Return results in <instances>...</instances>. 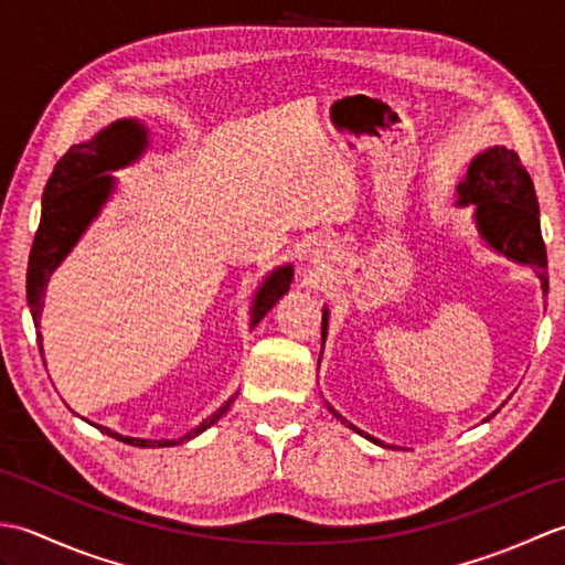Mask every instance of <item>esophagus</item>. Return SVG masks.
<instances>
[{
  "mask_svg": "<svg viewBox=\"0 0 565 565\" xmlns=\"http://www.w3.org/2000/svg\"><path fill=\"white\" fill-rule=\"evenodd\" d=\"M316 262H320V259H316Z\"/></svg>",
  "mask_w": 565,
  "mask_h": 565,
  "instance_id": "34e87169",
  "label": "esophagus"
}]
</instances>
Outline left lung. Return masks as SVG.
Returning a JSON list of instances; mask_svg holds the SVG:
<instances>
[{
	"mask_svg": "<svg viewBox=\"0 0 565 565\" xmlns=\"http://www.w3.org/2000/svg\"><path fill=\"white\" fill-rule=\"evenodd\" d=\"M456 206H473V223L483 243L510 262L532 267L539 284H542V296H548L546 247L542 223H539V201L532 177L522 167L518 152L508 150L505 146H493L478 152L468 164L466 177L456 184ZM328 328L330 310L326 306L322 308V344H326ZM326 405L342 425L359 431L364 439L379 444L383 449H393L391 444H383L381 439L354 427L330 403ZM493 415H488L483 423H488Z\"/></svg>",
	"mask_w": 565,
	"mask_h": 565,
	"instance_id": "obj_1",
	"label": "left lung"
}]
</instances>
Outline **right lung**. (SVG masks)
Masks as SVG:
<instances>
[{"mask_svg": "<svg viewBox=\"0 0 565 565\" xmlns=\"http://www.w3.org/2000/svg\"><path fill=\"white\" fill-rule=\"evenodd\" d=\"M148 148H150L148 126L140 124L138 118H118V121L102 128L99 134L89 138L87 142L72 146L55 164V170L51 179H47L45 191H43L41 225H39V233L33 237L29 274H26V298H29V308H31V318L35 328H41L45 289L53 271L65 262L70 252L75 249L79 237L87 233V227L99 218L106 201L114 196L116 177L111 172L124 170V167L138 162ZM291 279H294L291 264H281V267H276L264 276V281L259 284V289L255 294V301H252L249 330L269 313L284 294H289ZM35 334H39V350L43 356V334L41 330ZM235 398L237 393L233 398H227L213 415L203 419L199 427L186 431V435L179 439L124 437L109 427L94 425L89 419L87 423L99 427L104 435H109L118 441L134 444V447H142V449L174 447L179 441L199 437L203 429H209L211 425L218 423V419L231 411Z\"/></svg>", "mask_w": 565, "mask_h": 565, "instance_id": "right-lung-1", "label": "right lung"}]
</instances>
